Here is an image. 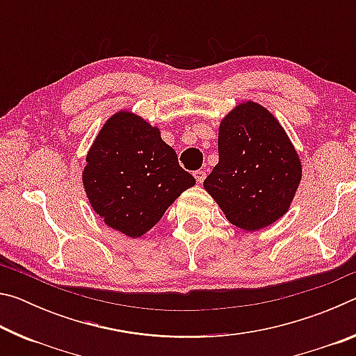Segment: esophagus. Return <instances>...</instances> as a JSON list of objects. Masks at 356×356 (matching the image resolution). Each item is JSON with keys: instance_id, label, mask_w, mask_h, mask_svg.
<instances>
[{"instance_id": "esophagus-1", "label": "esophagus", "mask_w": 356, "mask_h": 356, "mask_svg": "<svg viewBox=\"0 0 356 356\" xmlns=\"http://www.w3.org/2000/svg\"><path fill=\"white\" fill-rule=\"evenodd\" d=\"M193 176H195V179H196V182H197V184H202V182H204V179H206V171L197 170V171L193 172Z\"/></svg>"}]
</instances>
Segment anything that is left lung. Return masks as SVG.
Returning <instances> with one entry per match:
<instances>
[{"label": "left lung", "mask_w": 356, "mask_h": 356, "mask_svg": "<svg viewBox=\"0 0 356 356\" xmlns=\"http://www.w3.org/2000/svg\"><path fill=\"white\" fill-rule=\"evenodd\" d=\"M220 160L204 180L227 221L254 232L287 213L301 182L297 149L267 108L240 102L221 119Z\"/></svg>", "instance_id": "left-lung-1"}]
</instances>
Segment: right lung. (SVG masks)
Wrapping results in <instances>:
<instances>
[{"label": "right lung", "instance_id": "obj_1", "mask_svg": "<svg viewBox=\"0 0 356 356\" xmlns=\"http://www.w3.org/2000/svg\"><path fill=\"white\" fill-rule=\"evenodd\" d=\"M81 180L88 201L106 226L130 238L149 232L168 207L196 184L159 125L119 110L105 120L86 155Z\"/></svg>", "mask_w": 356, "mask_h": 356}]
</instances>
